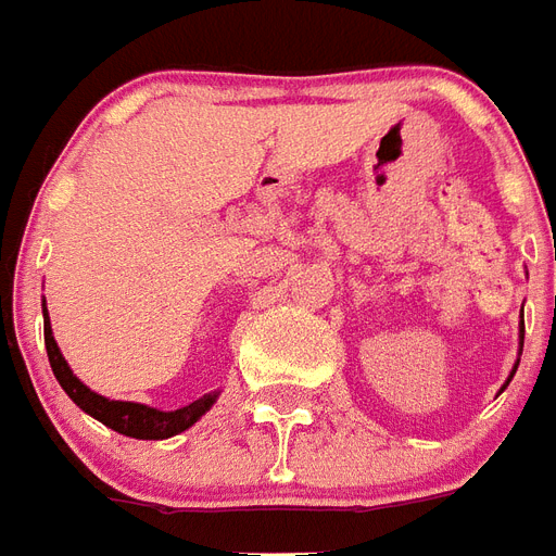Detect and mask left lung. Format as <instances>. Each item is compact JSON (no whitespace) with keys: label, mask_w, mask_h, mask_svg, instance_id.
<instances>
[{"label":"left lung","mask_w":556,"mask_h":556,"mask_svg":"<svg viewBox=\"0 0 556 556\" xmlns=\"http://www.w3.org/2000/svg\"><path fill=\"white\" fill-rule=\"evenodd\" d=\"M519 345H525V325H521V333H519ZM516 369H519V363H516V366H513L510 378H513V375H516ZM510 378H507V383H510ZM507 383H504V387H507ZM504 387H501V390H504Z\"/></svg>","instance_id":"left-lung-1"}]
</instances>
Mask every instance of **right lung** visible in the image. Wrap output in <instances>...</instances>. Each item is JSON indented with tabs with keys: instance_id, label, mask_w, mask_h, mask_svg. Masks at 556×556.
Listing matches in <instances>:
<instances>
[{
	"instance_id": "1",
	"label": "right lung",
	"mask_w": 556,
	"mask_h": 556,
	"mask_svg": "<svg viewBox=\"0 0 556 556\" xmlns=\"http://www.w3.org/2000/svg\"><path fill=\"white\" fill-rule=\"evenodd\" d=\"M43 337H46V354H49V366L55 372L58 383L64 387V392L73 399L85 413H90L93 419H99L102 425H108L111 431L125 433V437H135V440H166V437H175V433L187 431L190 425L202 419L204 413L211 410L216 402V392L204 395V399H195L193 404H187L181 410H154V407H146V404L135 402H111L99 392H93L90 387L78 381L70 369V363L64 361V354L58 349L55 337H52V323H49V313H46L43 304Z\"/></svg>"
}]
</instances>
